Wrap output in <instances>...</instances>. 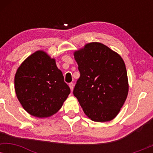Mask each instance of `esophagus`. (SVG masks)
<instances>
[{"mask_svg": "<svg viewBox=\"0 0 153 153\" xmlns=\"http://www.w3.org/2000/svg\"><path fill=\"white\" fill-rule=\"evenodd\" d=\"M74 83H70V84H69V86H70V88L71 90V91H73V89H74Z\"/></svg>", "mask_w": 153, "mask_h": 153, "instance_id": "34e87169", "label": "esophagus"}]
</instances>
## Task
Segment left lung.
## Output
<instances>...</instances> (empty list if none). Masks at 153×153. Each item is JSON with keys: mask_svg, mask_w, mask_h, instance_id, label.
Segmentation results:
<instances>
[{"mask_svg": "<svg viewBox=\"0 0 153 153\" xmlns=\"http://www.w3.org/2000/svg\"><path fill=\"white\" fill-rule=\"evenodd\" d=\"M81 76L74 89L83 112L95 122H108L119 114L129 91L125 62L117 52L94 42L75 50Z\"/></svg>", "mask_w": 153, "mask_h": 153, "instance_id": "8db88e82", "label": "left lung"}]
</instances>
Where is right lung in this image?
Segmentation results:
<instances>
[{
	"instance_id": "obj_1",
	"label": "right lung",
	"mask_w": 153,
	"mask_h": 153,
	"mask_svg": "<svg viewBox=\"0 0 153 153\" xmlns=\"http://www.w3.org/2000/svg\"><path fill=\"white\" fill-rule=\"evenodd\" d=\"M14 90L24 109L37 118H49L62 107L70 93L56 59L38 50L16 70Z\"/></svg>"
}]
</instances>
